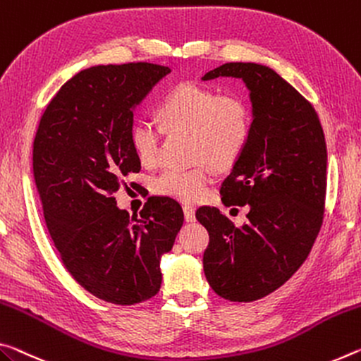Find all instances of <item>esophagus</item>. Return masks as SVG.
<instances>
[{
    "label": "esophagus",
    "mask_w": 361,
    "mask_h": 361,
    "mask_svg": "<svg viewBox=\"0 0 361 361\" xmlns=\"http://www.w3.org/2000/svg\"><path fill=\"white\" fill-rule=\"evenodd\" d=\"M183 212H185L186 221H196V209L192 205H183Z\"/></svg>",
    "instance_id": "34e87169"
}]
</instances>
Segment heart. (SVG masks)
Masks as SVG:
<instances>
[{
  "mask_svg": "<svg viewBox=\"0 0 361 361\" xmlns=\"http://www.w3.org/2000/svg\"><path fill=\"white\" fill-rule=\"evenodd\" d=\"M157 118H140L130 130L131 147L145 167L159 159L160 140L169 135L188 133L190 169H167L152 181L159 196L183 202L204 197L216 170L231 169L247 147L252 120L247 104L236 96H219L214 90L186 82L180 83L159 102Z\"/></svg>",
  "mask_w": 361,
  "mask_h": 361,
  "instance_id": "obj_1",
  "label": "heart"
}]
</instances>
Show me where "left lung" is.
I'll return each mask as SVG.
<instances>
[{"label":"left lung","mask_w":361,"mask_h":361,"mask_svg":"<svg viewBox=\"0 0 361 361\" xmlns=\"http://www.w3.org/2000/svg\"><path fill=\"white\" fill-rule=\"evenodd\" d=\"M241 78L250 91L252 130L244 154L221 183V201L249 205L236 226L216 207H199L209 231L204 273L210 288L231 302H252L288 281L310 254L323 223L324 133L318 114L273 68L228 62L202 80Z\"/></svg>","instance_id":"obj_1"}]
</instances>
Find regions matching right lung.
<instances>
[{"mask_svg": "<svg viewBox=\"0 0 361 361\" xmlns=\"http://www.w3.org/2000/svg\"><path fill=\"white\" fill-rule=\"evenodd\" d=\"M167 73L149 62L85 68L51 99L33 141V176L61 260L111 304L159 293L160 257L185 220L175 199L151 196L130 219L114 197L125 176L141 170L130 142L133 109Z\"/></svg>", "mask_w": 361, "mask_h": 361, "instance_id": "obj_1", "label": "right lung"}]
</instances>
